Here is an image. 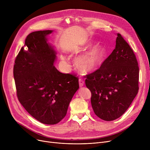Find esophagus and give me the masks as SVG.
<instances>
[{
  "instance_id": "34e87169",
  "label": "esophagus",
  "mask_w": 150,
  "mask_h": 150,
  "mask_svg": "<svg viewBox=\"0 0 150 150\" xmlns=\"http://www.w3.org/2000/svg\"><path fill=\"white\" fill-rule=\"evenodd\" d=\"M84 81L83 80L80 79L79 80V86H80V87L81 88V87H83V86H84Z\"/></svg>"
}]
</instances>
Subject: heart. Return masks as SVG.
<instances>
[{"instance_id": "heart-1", "label": "heart", "mask_w": 150, "mask_h": 150, "mask_svg": "<svg viewBox=\"0 0 150 150\" xmlns=\"http://www.w3.org/2000/svg\"><path fill=\"white\" fill-rule=\"evenodd\" d=\"M93 43L92 39H85L76 49V52L79 53L90 47L75 60L76 67L83 74H90L98 70L103 65L106 56L107 51L103 44L98 42L91 46ZM61 59L65 61L64 57L61 56Z\"/></svg>"}]
</instances>
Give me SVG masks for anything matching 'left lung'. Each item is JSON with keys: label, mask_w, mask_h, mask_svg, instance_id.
Returning <instances> with one entry per match:
<instances>
[{"label": "left lung", "mask_w": 150, "mask_h": 150, "mask_svg": "<svg viewBox=\"0 0 150 150\" xmlns=\"http://www.w3.org/2000/svg\"><path fill=\"white\" fill-rule=\"evenodd\" d=\"M115 48L96 72L86 76V86L91 92L96 115L105 121L122 116L139 90L138 63L134 53L120 33Z\"/></svg>", "instance_id": "1"}]
</instances>
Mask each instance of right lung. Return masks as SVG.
I'll return each instance as SVG.
<instances>
[{
    "label": "right lung",
    "mask_w": 150,
    "mask_h": 150,
    "mask_svg": "<svg viewBox=\"0 0 150 150\" xmlns=\"http://www.w3.org/2000/svg\"><path fill=\"white\" fill-rule=\"evenodd\" d=\"M53 31L29 34L13 69L21 104L35 119L46 125L57 124L66 116L70 102L79 89L77 77L62 74L54 66L57 52L48 41V35Z\"/></svg>",
    "instance_id": "add662e5"
}]
</instances>
